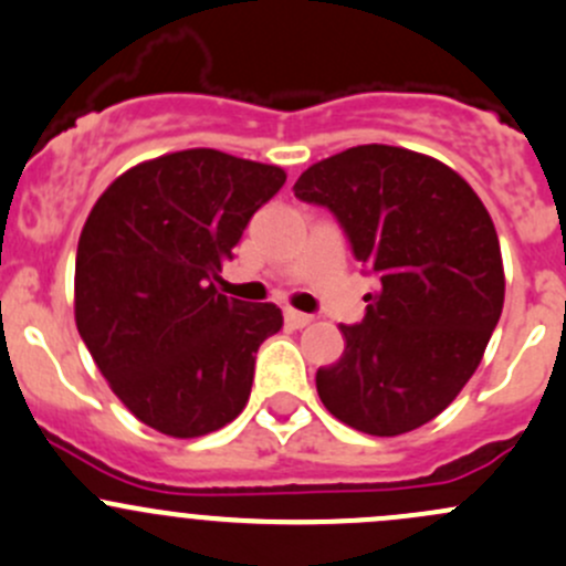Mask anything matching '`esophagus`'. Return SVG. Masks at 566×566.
I'll return each instance as SVG.
<instances>
[{"instance_id":"esophagus-1","label":"esophagus","mask_w":566,"mask_h":566,"mask_svg":"<svg viewBox=\"0 0 566 566\" xmlns=\"http://www.w3.org/2000/svg\"><path fill=\"white\" fill-rule=\"evenodd\" d=\"M313 322V316H307V313H300V311H285V324L294 326V329H302V326H307Z\"/></svg>"}]
</instances>
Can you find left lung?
I'll use <instances>...</instances> for the list:
<instances>
[{"mask_svg":"<svg viewBox=\"0 0 566 566\" xmlns=\"http://www.w3.org/2000/svg\"><path fill=\"white\" fill-rule=\"evenodd\" d=\"M294 193L329 207L378 275L363 324H340L343 357L316 373L318 398L363 433L417 430L480 368L504 307L485 203L447 163L387 144L313 163Z\"/></svg>","mask_w":566,"mask_h":566,"instance_id":"8db88e82","label":"left lung"}]
</instances>
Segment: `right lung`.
I'll use <instances>...</instances> for the list:
<instances>
[{
    "mask_svg": "<svg viewBox=\"0 0 566 566\" xmlns=\"http://www.w3.org/2000/svg\"><path fill=\"white\" fill-rule=\"evenodd\" d=\"M281 166L182 149L127 168L92 207L75 253V326L125 409L198 439L237 419L281 307L214 289Z\"/></svg>",
    "mask_w": 566,
    "mask_h": 566,
    "instance_id": "obj_1",
    "label": "right lung"
}]
</instances>
